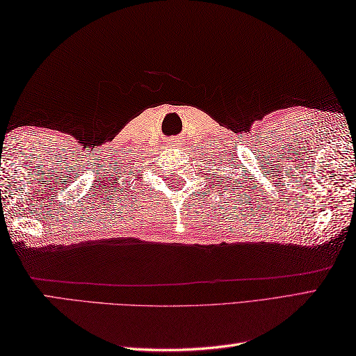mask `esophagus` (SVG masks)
<instances>
[{
  "label": "esophagus",
  "mask_w": 356,
  "mask_h": 356,
  "mask_svg": "<svg viewBox=\"0 0 356 356\" xmlns=\"http://www.w3.org/2000/svg\"><path fill=\"white\" fill-rule=\"evenodd\" d=\"M174 142H176V140H174Z\"/></svg>",
  "instance_id": "1"
}]
</instances>
